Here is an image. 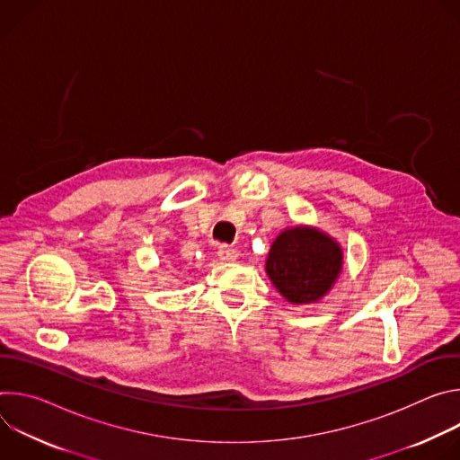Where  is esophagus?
<instances>
[{
	"label": "esophagus",
	"instance_id": "1",
	"mask_svg": "<svg viewBox=\"0 0 460 460\" xmlns=\"http://www.w3.org/2000/svg\"><path fill=\"white\" fill-rule=\"evenodd\" d=\"M217 254H218V258L224 260V261H234V260L238 258V251H236L234 247H231V245H220L218 251H217Z\"/></svg>",
	"mask_w": 460,
	"mask_h": 460
}]
</instances>
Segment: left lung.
<instances>
[{"instance_id": "left-lung-1", "label": "left lung", "mask_w": 460, "mask_h": 460, "mask_svg": "<svg viewBox=\"0 0 460 460\" xmlns=\"http://www.w3.org/2000/svg\"><path fill=\"white\" fill-rule=\"evenodd\" d=\"M342 270L339 243L311 227L286 229L271 245L266 271L275 288L293 304L323 296Z\"/></svg>"}]
</instances>
